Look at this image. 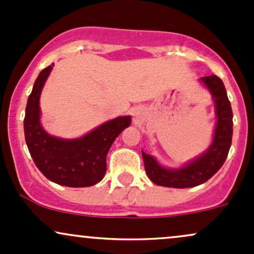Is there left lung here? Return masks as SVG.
Instances as JSON below:
<instances>
[{"instance_id": "1", "label": "left lung", "mask_w": 254, "mask_h": 254, "mask_svg": "<svg viewBox=\"0 0 254 254\" xmlns=\"http://www.w3.org/2000/svg\"><path fill=\"white\" fill-rule=\"evenodd\" d=\"M202 81L208 87L216 104L217 123L214 141L206 153L180 170H166L153 156L142 151L145 173L154 184L176 189L193 188L205 183L222 167L228 156L233 135V112L226 88L216 75L205 76Z\"/></svg>"}]
</instances>
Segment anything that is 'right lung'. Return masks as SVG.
I'll list each match as a JSON object with an SVG mask.
<instances>
[{"label": "right lung", "instance_id": "obj_1", "mask_svg": "<svg viewBox=\"0 0 254 254\" xmlns=\"http://www.w3.org/2000/svg\"><path fill=\"white\" fill-rule=\"evenodd\" d=\"M52 65L40 71L28 97L24 119L26 144L38 170L51 182L69 188L95 185L106 173L111 145L129 127L131 118L118 117L77 139L48 135L39 123V97Z\"/></svg>", "mask_w": 254, "mask_h": 254}]
</instances>
